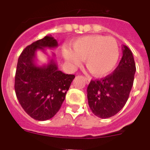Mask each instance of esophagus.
I'll list each match as a JSON object with an SVG mask.
<instances>
[{
  "label": "esophagus",
  "instance_id": "1",
  "mask_svg": "<svg viewBox=\"0 0 150 150\" xmlns=\"http://www.w3.org/2000/svg\"><path fill=\"white\" fill-rule=\"evenodd\" d=\"M85 78V80H86V84H88V83H90V79L88 77H84Z\"/></svg>",
  "mask_w": 150,
  "mask_h": 150
}]
</instances>
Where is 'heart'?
I'll return each mask as SVG.
<instances>
[{"instance_id":"obj_1","label":"heart","mask_w":150,"mask_h":150,"mask_svg":"<svg viewBox=\"0 0 150 150\" xmlns=\"http://www.w3.org/2000/svg\"><path fill=\"white\" fill-rule=\"evenodd\" d=\"M64 58L72 67L84 60L86 67L95 76L110 74L119 59V46L112 37L88 35L74 40L70 49H64Z\"/></svg>"}]
</instances>
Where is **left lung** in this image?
I'll return each mask as SVG.
<instances>
[{"instance_id":"1","label":"left lung","mask_w":150,"mask_h":150,"mask_svg":"<svg viewBox=\"0 0 150 150\" xmlns=\"http://www.w3.org/2000/svg\"><path fill=\"white\" fill-rule=\"evenodd\" d=\"M136 72L134 59L127 46H122V57L113 73L91 80L87 88L88 106L94 114L107 119L120 112L129 97Z\"/></svg>"}]
</instances>
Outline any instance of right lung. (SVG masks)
Wrapping results in <instances>:
<instances>
[{
  "label": "right lung",
  "instance_id": "right-lung-1",
  "mask_svg": "<svg viewBox=\"0 0 150 150\" xmlns=\"http://www.w3.org/2000/svg\"><path fill=\"white\" fill-rule=\"evenodd\" d=\"M58 42L51 35L37 40L22 51L18 59L15 76V91L19 104L31 118L45 121L60 110L74 75L59 71L55 54L47 64L38 65V50L55 49Z\"/></svg>",
  "mask_w": 150,
  "mask_h": 150
}]
</instances>
